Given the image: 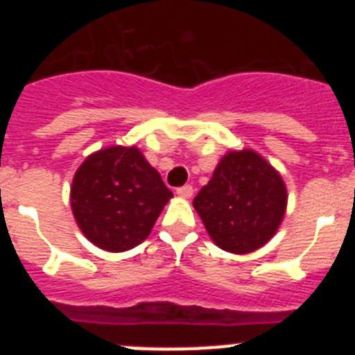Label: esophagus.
Wrapping results in <instances>:
<instances>
[{"label":"esophagus","mask_w":355,"mask_h":355,"mask_svg":"<svg viewBox=\"0 0 355 355\" xmlns=\"http://www.w3.org/2000/svg\"><path fill=\"white\" fill-rule=\"evenodd\" d=\"M175 192H178V196H180V197H184V199H188V197L193 196V187H192V184H184V187L178 188Z\"/></svg>","instance_id":"esophagus-1"}]
</instances>
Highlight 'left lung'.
<instances>
[{
    "mask_svg": "<svg viewBox=\"0 0 355 355\" xmlns=\"http://www.w3.org/2000/svg\"><path fill=\"white\" fill-rule=\"evenodd\" d=\"M286 187L270 163L254 150H233L200 188L193 208L216 245L245 254L270 240L286 211Z\"/></svg>",
    "mask_w": 355,
    "mask_h": 355,
    "instance_id": "obj_1",
    "label": "left lung"
}]
</instances>
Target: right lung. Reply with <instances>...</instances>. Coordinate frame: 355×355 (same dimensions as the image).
Instances as JSON below:
<instances>
[{
    "label": "right lung",
    "instance_id": "obj_1",
    "mask_svg": "<svg viewBox=\"0 0 355 355\" xmlns=\"http://www.w3.org/2000/svg\"><path fill=\"white\" fill-rule=\"evenodd\" d=\"M172 192L137 147H108L81 163L71 208L83 234L99 249L122 252L142 243Z\"/></svg>",
    "mask_w": 355,
    "mask_h": 355
}]
</instances>
